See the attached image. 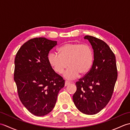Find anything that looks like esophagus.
<instances>
[{
  "instance_id": "1",
  "label": "esophagus",
  "mask_w": 130,
  "mask_h": 130,
  "mask_svg": "<svg viewBox=\"0 0 130 130\" xmlns=\"http://www.w3.org/2000/svg\"><path fill=\"white\" fill-rule=\"evenodd\" d=\"M71 84V82H69V81H67L66 80L65 82V86H68V85H69V84Z\"/></svg>"
}]
</instances>
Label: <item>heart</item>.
<instances>
[{
    "label": "heart",
    "mask_w": 130,
    "mask_h": 130,
    "mask_svg": "<svg viewBox=\"0 0 130 130\" xmlns=\"http://www.w3.org/2000/svg\"><path fill=\"white\" fill-rule=\"evenodd\" d=\"M59 54L51 52L48 61L54 70L61 74L67 67H69L64 73L66 78L72 79L79 74L85 75L92 68L94 53L92 48L88 44L68 43L58 50Z\"/></svg>",
    "instance_id": "b5f03b06"
}]
</instances>
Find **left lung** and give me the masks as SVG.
Segmentation results:
<instances>
[{
  "mask_svg": "<svg viewBox=\"0 0 130 130\" xmlns=\"http://www.w3.org/2000/svg\"><path fill=\"white\" fill-rule=\"evenodd\" d=\"M84 38L92 46L94 61L89 72L76 82L73 99L80 111L92 115L103 109L111 99L117 69L115 55L106 42L91 36Z\"/></svg>",
  "mask_w": 130,
  "mask_h": 130,
  "instance_id": "obj_1",
  "label": "left lung"
}]
</instances>
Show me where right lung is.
<instances>
[{
  "label": "right lung",
  "instance_id": "obj_1",
  "mask_svg": "<svg viewBox=\"0 0 130 130\" xmlns=\"http://www.w3.org/2000/svg\"><path fill=\"white\" fill-rule=\"evenodd\" d=\"M57 41L45 37L28 40L19 49L14 60V80L20 101L37 116L49 113L55 107L65 80L48 61L49 51Z\"/></svg>",
  "mask_w": 130,
  "mask_h": 130
}]
</instances>
